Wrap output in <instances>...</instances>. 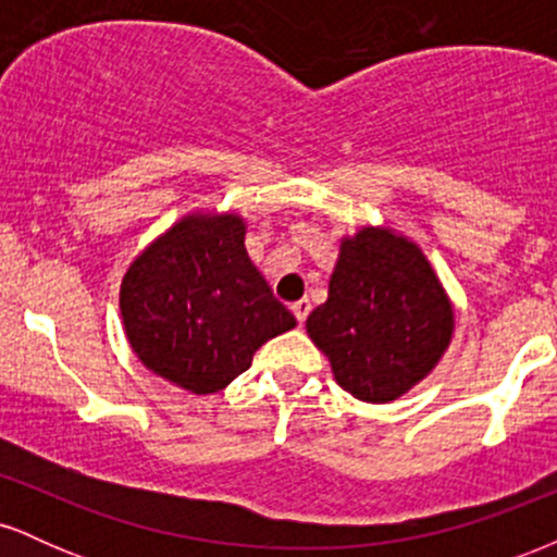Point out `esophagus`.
<instances>
[{
	"label": "esophagus",
	"instance_id": "esophagus-1",
	"mask_svg": "<svg viewBox=\"0 0 557 557\" xmlns=\"http://www.w3.org/2000/svg\"><path fill=\"white\" fill-rule=\"evenodd\" d=\"M290 311H293V317L298 319V324H304V322H306V317H309V311H311L309 298H300V300H296V304L290 306Z\"/></svg>",
	"mask_w": 557,
	"mask_h": 557
}]
</instances>
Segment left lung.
I'll list each match as a JSON object with an SVG mask.
<instances>
[{
    "instance_id": "obj_1",
    "label": "left lung",
    "mask_w": 557,
    "mask_h": 557,
    "mask_svg": "<svg viewBox=\"0 0 557 557\" xmlns=\"http://www.w3.org/2000/svg\"><path fill=\"white\" fill-rule=\"evenodd\" d=\"M456 317L421 248L389 227L341 240L330 293L306 332L335 382L363 403H389L419 385L450 345Z\"/></svg>"
}]
</instances>
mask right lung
<instances>
[{"label": "right lung", "instance_id": "obj_1", "mask_svg": "<svg viewBox=\"0 0 557 557\" xmlns=\"http://www.w3.org/2000/svg\"><path fill=\"white\" fill-rule=\"evenodd\" d=\"M120 314L140 363L196 395L225 389L261 345L296 327L233 212L188 214L149 243L120 285Z\"/></svg>", "mask_w": 557, "mask_h": 557}]
</instances>
